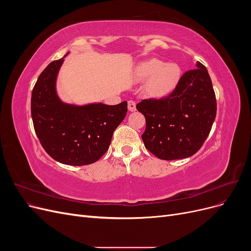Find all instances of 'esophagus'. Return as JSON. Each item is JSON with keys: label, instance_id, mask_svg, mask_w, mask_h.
<instances>
[{"label": "esophagus", "instance_id": "34e87169", "mask_svg": "<svg viewBox=\"0 0 251 251\" xmlns=\"http://www.w3.org/2000/svg\"><path fill=\"white\" fill-rule=\"evenodd\" d=\"M127 108H128V111H131V112L136 111V102L134 100H128Z\"/></svg>", "mask_w": 251, "mask_h": 251}]
</instances>
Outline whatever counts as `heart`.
<instances>
[{
  "instance_id": "1",
  "label": "heart",
  "mask_w": 251,
  "mask_h": 251,
  "mask_svg": "<svg viewBox=\"0 0 251 251\" xmlns=\"http://www.w3.org/2000/svg\"><path fill=\"white\" fill-rule=\"evenodd\" d=\"M181 75V69L177 64H165L157 58L144 60L134 70L136 80L149 79L146 86V94L156 100H162L173 94L179 86Z\"/></svg>"
}]
</instances>
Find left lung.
Returning <instances> with one entry per match:
<instances>
[{
    "mask_svg": "<svg viewBox=\"0 0 251 251\" xmlns=\"http://www.w3.org/2000/svg\"><path fill=\"white\" fill-rule=\"evenodd\" d=\"M196 69L181 76L178 88L162 100H143L136 104L146 117L141 138L151 154L162 160L191 157L206 140L217 114V100L207 69Z\"/></svg>",
    "mask_w": 251,
    "mask_h": 251,
    "instance_id": "1",
    "label": "left lung"
}]
</instances>
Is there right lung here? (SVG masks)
<instances>
[{"label":"right lung","mask_w":251,"mask_h":251,"mask_svg":"<svg viewBox=\"0 0 251 251\" xmlns=\"http://www.w3.org/2000/svg\"><path fill=\"white\" fill-rule=\"evenodd\" d=\"M64 58L53 60L37 78L31 116L42 147L54 160L69 165L96 162L108 151L114 131L126 115L127 102L73 105L59 100L55 82Z\"/></svg>","instance_id":"obj_1"}]
</instances>
